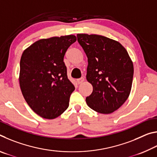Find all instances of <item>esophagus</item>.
I'll return each mask as SVG.
<instances>
[{"label": "esophagus", "instance_id": "1", "mask_svg": "<svg viewBox=\"0 0 157 157\" xmlns=\"http://www.w3.org/2000/svg\"><path fill=\"white\" fill-rule=\"evenodd\" d=\"M84 81V78H80L77 79V82H78V84H82V82Z\"/></svg>", "mask_w": 157, "mask_h": 157}]
</instances>
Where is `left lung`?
Instances as JSON below:
<instances>
[{
	"label": "left lung",
	"instance_id": "8db88e82",
	"mask_svg": "<svg viewBox=\"0 0 157 157\" xmlns=\"http://www.w3.org/2000/svg\"><path fill=\"white\" fill-rule=\"evenodd\" d=\"M77 38L88 58L86 79L93 86L86 104L98 113H112L124 104L131 91L132 60L126 49L113 39L86 34H78Z\"/></svg>",
	"mask_w": 157,
	"mask_h": 157
}]
</instances>
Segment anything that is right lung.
I'll return each mask as SVG.
<instances>
[{
	"label": "right lung",
	"mask_w": 157,
	"mask_h": 157,
	"mask_svg": "<svg viewBox=\"0 0 157 157\" xmlns=\"http://www.w3.org/2000/svg\"><path fill=\"white\" fill-rule=\"evenodd\" d=\"M76 40L74 35L41 39L23 52L21 92L32 109L42 118L54 119L68 107L75 86L68 78L63 57Z\"/></svg>",
	"instance_id": "obj_1"
}]
</instances>
